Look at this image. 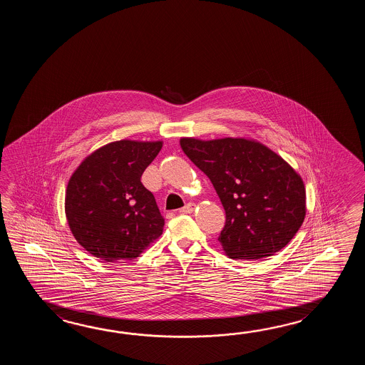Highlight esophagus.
Here are the masks:
<instances>
[{
    "instance_id": "obj_1",
    "label": "esophagus",
    "mask_w": 365,
    "mask_h": 365,
    "mask_svg": "<svg viewBox=\"0 0 365 365\" xmlns=\"http://www.w3.org/2000/svg\"><path fill=\"white\" fill-rule=\"evenodd\" d=\"M195 209V205L194 203H187L182 209L180 210L181 214H190L193 212V210Z\"/></svg>"
}]
</instances>
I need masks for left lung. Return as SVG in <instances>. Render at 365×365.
<instances>
[{"label": "left lung", "instance_id": "left-lung-1", "mask_svg": "<svg viewBox=\"0 0 365 365\" xmlns=\"http://www.w3.org/2000/svg\"><path fill=\"white\" fill-rule=\"evenodd\" d=\"M180 145L209 178L225 207L217 240L227 256L256 261L294 239L305 217L307 195L303 179L282 156L249 138L184 137Z\"/></svg>", "mask_w": 365, "mask_h": 365}]
</instances>
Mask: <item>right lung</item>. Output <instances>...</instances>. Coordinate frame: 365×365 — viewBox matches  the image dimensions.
Returning <instances> with one entry per match:
<instances>
[{"label":"right lung","instance_id":"right-lung-1","mask_svg":"<svg viewBox=\"0 0 365 365\" xmlns=\"http://www.w3.org/2000/svg\"><path fill=\"white\" fill-rule=\"evenodd\" d=\"M163 142L123 140L95 150L71 175L65 214L76 240L106 262L134 259L163 233L155 198L140 182Z\"/></svg>","mask_w":365,"mask_h":365}]
</instances>
